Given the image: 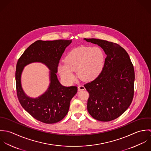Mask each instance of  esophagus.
<instances>
[{
  "label": "esophagus",
  "instance_id": "esophagus-1",
  "mask_svg": "<svg viewBox=\"0 0 151 151\" xmlns=\"http://www.w3.org/2000/svg\"><path fill=\"white\" fill-rule=\"evenodd\" d=\"M85 89V87L83 86H82V85H81V86H78V91H83Z\"/></svg>",
  "mask_w": 151,
  "mask_h": 151
}]
</instances>
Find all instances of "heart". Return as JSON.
Wrapping results in <instances>:
<instances>
[{
	"instance_id": "1",
	"label": "heart",
	"mask_w": 151,
	"mask_h": 151,
	"mask_svg": "<svg viewBox=\"0 0 151 151\" xmlns=\"http://www.w3.org/2000/svg\"><path fill=\"white\" fill-rule=\"evenodd\" d=\"M105 55L98 47L81 46L72 50L65 57V63L58 66L61 77L68 83H73L75 76L73 72L83 81L95 79L104 68Z\"/></svg>"
}]
</instances>
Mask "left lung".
Segmentation results:
<instances>
[{
	"mask_svg": "<svg viewBox=\"0 0 151 151\" xmlns=\"http://www.w3.org/2000/svg\"><path fill=\"white\" fill-rule=\"evenodd\" d=\"M84 40L97 44L107 55L101 73L84 85L89 93L88 111L97 120H113L127 110L132 101L133 65L127 51L119 44L96 38Z\"/></svg>",
	"mask_w": 151,
	"mask_h": 151,
	"instance_id": "obj_1",
	"label": "left lung"
}]
</instances>
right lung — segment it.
<instances>
[{
  "label": "right lung",
  "instance_id": "add662e5",
  "mask_svg": "<svg viewBox=\"0 0 151 151\" xmlns=\"http://www.w3.org/2000/svg\"><path fill=\"white\" fill-rule=\"evenodd\" d=\"M72 40H38L31 44L17 61L16 70L17 95L24 110L37 120L54 124L62 120L67 114L70 101L78 91L76 86L65 87L59 82L56 73L62 54ZM33 62L45 64L50 70V83L42 95L36 98L27 96L21 83L24 67Z\"/></svg>",
  "mask_w": 151,
  "mask_h": 151
}]
</instances>
